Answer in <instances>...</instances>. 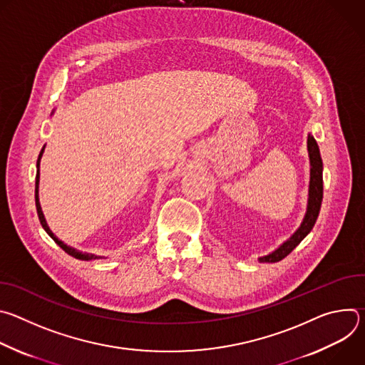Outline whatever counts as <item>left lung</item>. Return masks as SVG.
<instances>
[{"label": "left lung", "instance_id": "left-lung-1", "mask_svg": "<svg viewBox=\"0 0 365 365\" xmlns=\"http://www.w3.org/2000/svg\"><path fill=\"white\" fill-rule=\"evenodd\" d=\"M307 153H309V163H310V179H309L307 206H306V214L303 217V221L300 227L293 232V235L287 238L280 247H277L274 251H272L267 255L258 257L259 263L280 262V259L289 255L300 244V241L312 231V228H314L318 220L322 197H324V179H322L324 165H322L318 143L314 138V135L310 134H307Z\"/></svg>", "mask_w": 365, "mask_h": 365}]
</instances>
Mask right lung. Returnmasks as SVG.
<instances>
[{
	"label": "right lung",
	"mask_w": 365,
	"mask_h": 365,
	"mask_svg": "<svg viewBox=\"0 0 365 365\" xmlns=\"http://www.w3.org/2000/svg\"><path fill=\"white\" fill-rule=\"evenodd\" d=\"M55 113V111H53ZM51 113V114H53ZM44 147H46V144L43 145V148H41V151H40V154H38V159H37V165H36V168H37V173H36V189H34V197H36V210H37V215H38V220H40V224H41V227H43V230L48 234V237L53 240L65 252H68L69 255H72V257H75V258H78V259H83V262H91V259H101V258H103L102 255H95V254H92V252H83V251H79V250H76V248H73V247H71V245H68V244H65L62 240H59L53 232H51V230L48 228V225H47V222H46V218H44V214H43V211H41V206H40V200H38V182H40V160H41V155H43V153H44Z\"/></svg>",
	"instance_id": "add662e5"
}]
</instances>
